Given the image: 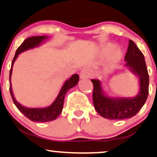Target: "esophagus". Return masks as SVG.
<instances>
[{
	"instance_id": "34e87169",
	"label": "esophagus",
	"mask_w": 157,
	"mask_h": 157,
	"mask_svg": "<svg viewBox=\"0 0 157 157\" xmlns=\"http://www.w3.org/2000/svg\"><path fill=\"white\" fill-rule=\"evenodd\" d=\"M91 71H90L89 68H83V69L82 70V71H81L80 78L85 80V79L89 78V77H90V76H91Z\"/></svg>"
}]
</instances>
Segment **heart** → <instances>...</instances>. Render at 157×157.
<instances>
[{
    "label": "heart",
    "mask_w": 157,
    "mask_h": 157,
    "mask_svg": "<svg viewBox=\"0 0 157 157\" xmlns=\"http://www.w3.org/2000/svg\"><path fill=\"white\" fill-rule=\"evenodd\" d=\"M113 48V45L109 44L106 46L105 49L107 50V51H109V50L112 49ZM122 56V51L120 49V48H117L113 52V53L111 54V56H110V60H111V62H117L118 60H120V59H121Z\"/></svg>",
    "instance_id": "1"
}]
</instances>
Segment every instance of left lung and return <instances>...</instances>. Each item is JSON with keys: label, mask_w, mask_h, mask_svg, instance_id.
Here are the masks:
<instances>
[{"label": "left lung", "mask_w": 157, "mask_h": 157, "mask_svg": "<svg viewBox=\"0 0 157 157\" xmlns=\"http://www.w3.org/2000/svg\"><path fill=\"white\" fill-rule=\"evenodd\" d=\"M125 61V67L139 78L140 90L135 97H110L102 89L101 81L91 80L94 105L97 113L105 119L118 120L132 117L142 109L147 98L149 76L145 57L131 40H129Z\"/></svg>", "instance_id": "obj_1"}]
</instances>
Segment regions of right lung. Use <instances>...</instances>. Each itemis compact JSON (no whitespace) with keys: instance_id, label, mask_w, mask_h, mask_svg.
Here are the masks:
<instances>
[{"instance_id":"obj_1","label":"right lung","mask_w":157,"mask_h":157,"mask_svg":"<svg viewBox=\"0 0 157 157\" xmlns=\"http://www.w3.org/2000/svg\"><path fill=\"white\" fill-rule=\"evenodd\" d=\"M48 39V36H35V37H29L25 40L23 44L17 48L15 52V57L12 60L11 69L10 71V91L12 100L16 105V107L21 113L27 118L34 122H46L55 120L57 118V117L62 112L63 107L65 95L69 89L75 87L79 81V75L75 74L70 78L65 81V82L61 87V89L59 92L57 97H56L55 100L52 102L50 105L44 108H29L21 105L20 102L16 100L14 96L13 91H12V83H11V77L12 74V68L16 59L17 58L18 55L22 52L26 50L31 49L35 47H38L41 44L46 42Z\"/></svg>"}]
</instances>
